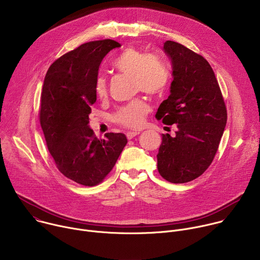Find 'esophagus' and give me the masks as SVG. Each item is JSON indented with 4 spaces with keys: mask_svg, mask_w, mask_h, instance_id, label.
Segmentation results:
<instances>
[{
    "mask_svg": "<svg viewBox=\"0 0 260 260\" xmlns=\"http://www.w3.org/2000/svg\"><path fill=\"white\" fill-rule=\"evenodd\" d=\"M140 133L139 132H128V133H126V138L128 139V140H132L133 138H135L136 136H138Z\"/></svg>",
    "mask_w": 260,
    "mask_h": 260,
    "instance_id": "esophagus-1",
    "label": "esophagus"
}]
</instances>
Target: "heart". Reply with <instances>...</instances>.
<instances>
[{"mask_svg": "<svg viewBox=\"0 0 260 260\" xmlns=\"http://www.w3.org/2000/svg\"><path fill=\"white\" fill-rule=\"evenodd\" d=\"M115 68L134 78L136 89L147 94H158L168 85L170 72L166 63L154 54H147L135 48L125 49L115 60ZM95 94L103 99L107 94V80L100 75L94 84ZM149 111L148 105L137 100L122 108L115 114V120L126 127L139 128L144 124L145 115Z\"/></svg>", "mask_w": 260, "mask_h": 260, "instance_id": "1", "label": "heart"}]
</instances>
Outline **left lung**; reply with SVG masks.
Wrapping results in <instances>:
<instances>
[{
  "label": "left lung",
  "instance_id": "left-lung-1",
  "mask_svg": "<svg viewBox=\"0 0 260 260\" xmlns=\"http://www.w3.org/2000/svg\"><path fill=\"white\" fill-rule=\"evenodd\" d=\"M162 50L172 62L170 95L155 117L177 124L175 137L162 134L157 169L172 183L200 177L211 165L223 135L228 113L210 63L185 46L167 41Z\"/></svg>",
  "mask_w": 260,
  "mask_h": 260
}]
</instances>
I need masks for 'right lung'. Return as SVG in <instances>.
I'll return each mask as SVG.
<instances>
[{
  "label": "right lung",
  "instance_id": "1",
  "mask_svg": "<svg viewBox=\"0 0 260 260\" xmlns=\"http://www.w3.org/2000/svg\"><path fill=\"white\" fill-rule=\"evenodd\" d=\"M120 46L109 39L82 44L56 59L44 79L40 123L48 150L59 172L84 186L103 181L127 143L121 133H107L100 140L89 126L99 68Z\"/></svg>",
  "mask_w": 260,
  "mask_h": 260
}]
</instances>
